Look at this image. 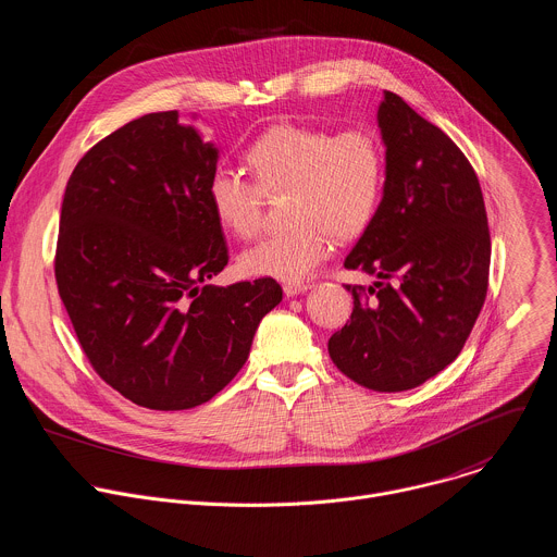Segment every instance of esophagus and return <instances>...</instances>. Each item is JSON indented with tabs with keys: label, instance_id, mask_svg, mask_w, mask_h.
<instances>
[{
	"label": "esophagus",
	"instance_id": "esophagus-1",
	"mask_svg": "<svg viewBox=\"0 0 557 557\" xmlns=\"http://www.w3.org/2000/svg\"><path fill=\"white\" fill-rule=\"evenodd\" d=\"M308 288H310V284H308V282H286V284H284V293H286V297L301 295V293H306Z\"/></svg>",
	"mask_w": 557,
	"mask_h": 557
}]
</instances>
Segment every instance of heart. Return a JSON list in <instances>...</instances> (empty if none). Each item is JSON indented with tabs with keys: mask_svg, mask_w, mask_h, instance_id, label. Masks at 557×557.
Returning <instances> with one entry per match:
<instances>
[{
	"mask_svg": "<svg viewBox=\"0 0 557 557\" xmlns=\"http://www.w3.org/2000/svg\"><path fill=\"white\" fill-rule=\"evenodd\" d=\"M256 184L219 168L208 178V206L236 238H251L262 221V195L288 193L290 227L240 256L243 273L280 282L306 280L334 249L336 234L354 238L372 225L385 190V150L367 128L327 133L275 124L247 150Z\"/></svg>",
	"mask_w": 557,
	"mask_h": 557,
	"instance_id": "b5f03b06",
	"label": "heart"
}]
</instances>
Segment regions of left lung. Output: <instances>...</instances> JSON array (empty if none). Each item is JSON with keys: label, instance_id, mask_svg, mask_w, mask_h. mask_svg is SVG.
Masks as SVG:
<instances>
[{"label": "left lung", "instance_id": "left-lung-1", "mask_svg": "<svg viewBox=\"0 0 557 557\" xmlns=\"http://www.w3.org/2000/svg\"><path fill=\"white\" fill-rule=\"evenodd\" d=\"M385 190L345 269L376 282L354 297L351 321L327 341L360 387L407 392L448 367L483 308L490 230L479 178L457 144L385 91L379 107Z\"/></svg>", "mask_w": 557, "mask_h": 557}]
</instances>
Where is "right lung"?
<instances>
[{
	"label": "right lung",
	"instance_id": "1",
	"mask_svg": "<svg viewBox=\"0 0 557 557\" xmlns=\"http://www.w3.org/2000/svg\"><path fill=\"white\" fill-rule=\"evenodd\" d=\"M216 161L176 111L148 113L87 150L65 188L59 295L98 376L146 409L212 400L282 301L271 277L208 284L230 260L206 195Z\"/></svg>",
	"mask_w": 557,
	"mask_h": 557
}]
</instances>
